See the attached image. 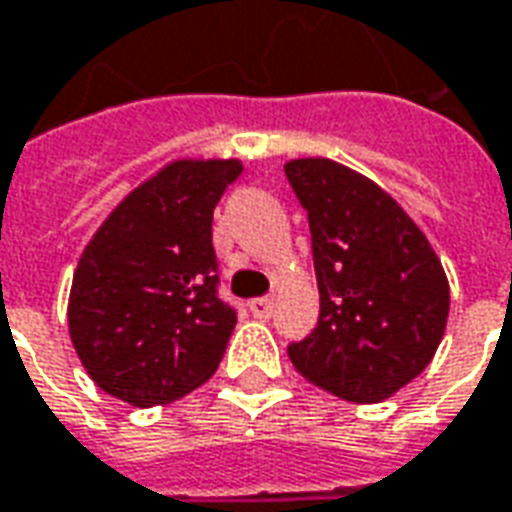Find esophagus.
Returning <instances> with one entry per match:
<instances>
[{"label": "esophagus", "mask_w": 512, "mask_h": 512, "mask_svg": "<svg viewBox=\"0 0 512 512\" xmlns=\"http://www.w3.org/2000/svg\"><path fill=\"white\" fill-rule=\"evenodd\" d=\"M249 310H252V316L255 318L266 321V318H271V313H274V299H271V296H257V299L249 302Z\"/></svg>", "instance_id": "obj_1"}]
</instances>
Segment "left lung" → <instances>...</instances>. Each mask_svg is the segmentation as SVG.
<instances>
[{
	"label": "left lung",
	"mask_w": 512,
	"mask_h": 512,
	"mask_svg": "<svg viewBox=\"0 0 512 512\" xmlns=\"http://www.w3.org/2000/svg\"><path fill=\"white\" fill-rule=\"evenodd\" d=\"M285 174L307 210L318 324L291 343L293 368L346 402L388 399L430 366L449 318V280L418 224L374 180L330 157Z\"/></svg>",
	"instance_id": "8db88e82"
}]
</instances>
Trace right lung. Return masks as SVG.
Returning a JSON list of instances; mask_svg holds the SVG:
<instances>
[{"instance_id":"add662e5","label":"right lung","mask_w":512,"mask_h":512,"mask_svg":"<svg viewBox=\"0 0 512 512\" xmlns=\"http://www.w3.org/2000/svg\"><path fill=\"white\" fill-rule=\"evenodd\" d=\"M241 160H171L82 249L69 335L88 377L135 407L169 405L219 368L235 310L216 296L213 210Z\"/></svg>"}]
</instances>
